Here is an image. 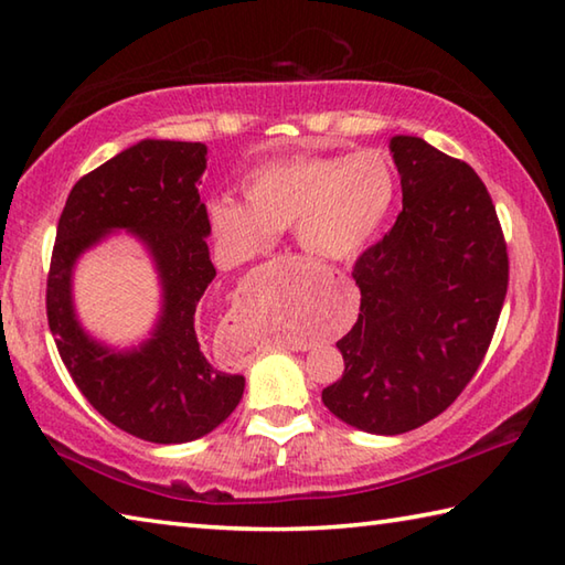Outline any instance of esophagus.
Masks as SVG:
<instances>
[{"label":"esophagus","mask_w":565,"mask_h":565,"mask_svg":"<svg viewBox=\"0 0 565 565\" xmlns=\"http://www.w3.org/2000/svg\"><path fill=\"white\" fill-rule=\"evenodd\" d=\"M291 350L303 352V350H308V342H296V345H291Z\"/></svg>","instance_id":"obj_1"}]
</instances>
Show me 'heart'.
Here are the masks:
<instances>
[{"label": "heart", "mask_w": 565, "mask_h": 565, "mask_svg": "<svg viewBox=\"0 0 565 565\" xmlns=\"http://www.w3.org/2000/svg\"><path fill=\"white\" fill-rule=\"evenodd\" d=\"M396 201V175L380 151L350 157L298 153L267 161L245 179V203L213 198L210 225L237 259L267 249L274 232L296 227L318 259H348L377 235Z\"/></svg>", "instance_id": "b5f03b06"}]
</instances>
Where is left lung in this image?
Listing matches in <instances>:
<instances>
[{
  "label": "left lung",
  "instance_id": "obj_1",
  "mask_svg": "<svg viewBox=\"0 0 565 565\" xmlns=\"http://www.w3.org/2000/svg\"><path fill=\"white\" fill-rule=\"evenodd\" d=\"M402 175L394 227L352 279L360 316L338 350L345 372L323 390L340 422L396 436L444 414L488 352L510 257L488 188L466 161L418 137L390 141Z\"/></svg>",
  "mask_w": 565,
  "mask_h": 565
}]
</instances>
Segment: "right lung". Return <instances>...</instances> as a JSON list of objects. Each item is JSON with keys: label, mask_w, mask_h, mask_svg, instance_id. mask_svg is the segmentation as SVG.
I'll return each mask as SVG.
<instances>
[{"label": "right lung", "mask_w": 565, "mask_h": 565, "mask_svg": "<svg viewBox=\"0 0 565 565\" xmlns=\"http://www.w3.org/2000/svg\"><path fill=\"white\" fill-rule=\"evenodd\" d=\"M205 143L143 139L73 185L55 232L46 281L58 355L95 412L149 444H188L217 428L245 392L242 374L215 370L195 335V308L215 279L210 220L198 195ZM113 228L150 247L164 284V313L139 351L115 353L87 339L70 301L74 259Z\"/></svg>", "instance_id": "add662e5"}]
</instances>
